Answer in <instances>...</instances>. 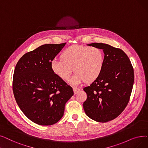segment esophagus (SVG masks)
I'll list each match as a JSON object with an SVG mask.
<instances>
[{
	"label": "esophagus",
	"mask_w": 148,
	"mask_h": 148,
	"mask_svg": "<svg viewBox=\"0 0 148 148\" xmlns=\"http://www.w3.org/2000/svg\"><path fill=\"white\" fill-rule=\"evenodd\" d=\"M73 91H74V94H77L80 91V89L77 88H76V87H73Z\"/></svg>",
	"instance_id": "esophagus-1"
}]
</instances>
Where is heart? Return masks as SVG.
Returning <instances> with one entry per match:
<instances>
[{
	"label": "heart",
	"instance_id": "heart-1",
	"mask_svg": "<svg viewBox=\"0 0 148 148\" xmlns=\"http://www.w3.org/2000/svg\"><path fill=\"white\" fill-rule=\"evenodd\" d=\"M105 56L101 49L73 45L62 51L60 60L51 62V69L56 76L66 80L73 68L75 74L69 82L73 85H77L83 82L89 83L97 80L103 68Z\"/></svg>",
	"mask_w": 148,
	"mask_h": 148
}]
</instances>
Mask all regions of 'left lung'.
<instances>
[{
	"label": "left lung",
	"mask_w": 148,
	"mask_h": 148,
	"mask_svg": "<svg viewBox=\"0 0 148 148\" xmlns=\"http://www.w3.org/2000/svg\"><path fill=\"white\" fill-rule=\"evenodd\" d=\"M88 45L103 49L105 62L97 79L83 88L87 99L83 106L88 117L105 123L117 117L129 102L134 69L129 57L121 49L102 43Z\"/></svg>",
	"instance_id": "8db88e82"
}]
</instances>
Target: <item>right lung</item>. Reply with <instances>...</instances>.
<instances>
[{
    "label": "right lung",
    "mask_w": 148,
    "mask_h": 148,
    "mask_svg": "<svg viewBox=\"0 0 148 148\" xmlns=\"http://www.w3.org/2000/svg\"><path fill=\"white\" fill-rule=\"evenodd\" d=\"M65 45H43L25 54L14 69L12 90L17 103L27 118L39 125L58 122L74 95L73 88L51 69V62Z\"/></svg>",
    "instance_id": "1"
}]
</instances>
